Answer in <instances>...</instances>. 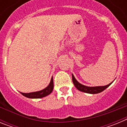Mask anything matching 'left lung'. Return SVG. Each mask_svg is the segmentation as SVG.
<instances>
[{"label": "left lung", "instance_id": "left-lung-1", "mask_svg": "<svg viewBox=\"0 0 127 127\" xmlns=\"http://www.w3.org/2000/svg\"><path fill=\"white\" fill-rule=\"evenodd\" d=\"M72 81H73L74 85V86H76V88H77V90H79V91L83 92L88 93V94H95L102 92V91H104V90L106 89V88H107L109 86H110L111 84L113 83V82H112V83H109L107 85H105V86L90 87V86H85V85H81V84L79 83V82L77 81L75 79V77L73 74H72Z\"/></svg>", "mask_w": 127, "mask_h": 127}]
</instances>
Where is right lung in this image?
I'll return each mask as SVG.
<instances>
[{
  "instance_id": "right-lung-1",
  "label": "right lung",
  "mask_w": 127,
  "mask_h": 127,
  "mask_svg": "<svg viewBox=\"0 0 127 127\" xmlns=\"http://www.w3.org/2000/svg\"><path fill=\"white\" fill-rule=\"evenodd\" d=\"M53 77H51V81H50V84L47 86L46 88L42 90L39 92H32V93H22L20 92L23 96L27 97V98H40L44 97L47 95H50L51 92H52L53 89Z\"/></svg>"
}]
</instances>
